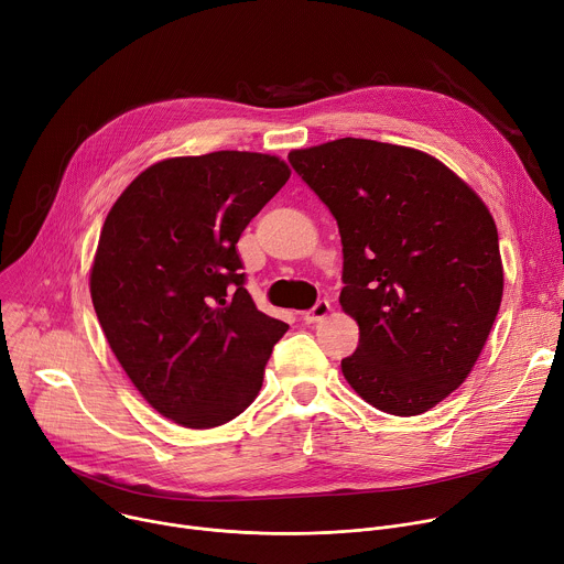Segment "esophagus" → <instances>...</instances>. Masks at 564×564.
Here are the masks:
<instances>
[{
    "label": "esophagus",
    "mask_w": 564,
    "mask_h": 564,
    "mask_svg": "<svg viewBox=\"0 0 564 564\" xmlns=\"http://www.w3.org/2000/svg\"><path fill=\"white\" fill-rule=\"evenodd\" d=\"M328 313H330V303H328L326 299H319L311 311L303 313V322H305V324H317V322H322Z\"/></svg>",
    "instance_id": "34e87169"
}]
</instances>
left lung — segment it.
<instances>
[{
  "label": "left lung",
  "instance_id": "obj_1",
  "mask_svg": "<svg viewBox=\"0 0 564 564\" xmlns=\"http://www.w3.org/2000/svg\"><path fill=\"white\" fill-rule=\"evenodd\" d=\"M288 160L339 227V303L360 326L344 378L380 412H427L468 378L499 311L503 268L488 207L414 148L346 137Z\"/></svg>",
  "mask_w": 564,
  "mask_h": 564
}]
</instances>
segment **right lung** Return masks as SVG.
<instances>
[{"mask_svg":"<svg viewBox=\"0 0 564 564\" xmlns=\"http://www.w3.org/2000/svg\"><path fill=\"white\" fill-rule=\"evenodd\" d=\"M288 177L261 152L164 160L132 180L100 229L96 317L139 393L177 425L229 423L263 387L288 324L256 308L236 245Z\"/></svg>","mask_w":564,"mask_h":564,"instance_id":"1","label":"right lung"}]
</instances>
